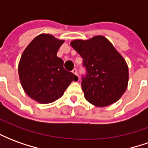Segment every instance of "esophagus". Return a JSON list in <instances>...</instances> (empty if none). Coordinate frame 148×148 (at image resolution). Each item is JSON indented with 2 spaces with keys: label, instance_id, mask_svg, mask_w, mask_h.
Masks as SVG:
<instances>
[{
  "label": "esophagus",
  "instance_id": "obj_1",
  "mask_svg": "<svg viewBox=\"0 0 148 148\" xmlns=\"http://www.w3.org/2000/svg\"><path fill=\"white\" fill-rule=\"evenodd\" d=\"M72 72H73V74H74L75 75H77V69H76V68H74V70L72 71Z\"/></svg>",
  "mask_w": 148,
  "mask_h": 148
}]
</instances>
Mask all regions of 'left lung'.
Segmentation results:
<instances>
[{
    "label": "left lung",
    "mask_w": 148,
    "mask_h": 148,
    "mask_svg": "<svg viewBox=\"0 0 148 148\" xmlns=\"http://www.w3.org/2000/svg\"><path fill=\"white\" fill-rule=\"evenodd\" d=\"M71 45L83 58L86 69L82 90L87 101L97 107L116 102L128 83V67L123 56L103 36L75 39Z\"/></svg>",
    "instance_id": "8db88e82"
}]
</instances>
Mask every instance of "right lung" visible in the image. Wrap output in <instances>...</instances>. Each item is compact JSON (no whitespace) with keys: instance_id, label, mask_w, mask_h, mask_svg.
<instances>
[{"instance_id":"add662e5","label":"right lung","mask_w":148,"mask_h":148,"mask_svg":"<svg viewBox=\"0 0 148 148\" xmlns=\"http://www.w3.org/2000/svg\"><path fill=\"white\" fill-rule=\"evenodd\" d=\"M64 42L51 34H40L27 45L21 55L18 73L24 92L40 104L60 98L77 77L63 68L57 52Z\"/></svg>"}]
</instances>
